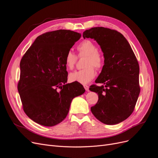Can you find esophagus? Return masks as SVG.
Instances as JSON below:
<instances>
[{"instance_id": "esophagus-1", "label": "esophagus", "mask_w": 158, "mask_h": 158, "mask_svg": "<svg viewBox=\"0 0 158 158\" xmlns=\"http://www.w3.org/2000/svg\"><path fill=\"white\" fill-rule=\"evenodd\" d=\"M83 86H84L85 89L86 91H89V86L86 85H83Z\"/></svg>"}]
</instances>
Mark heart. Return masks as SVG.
I'll return each instance as SVG.
<instances>
[{
  "label": "heart",
  "mask_w": 158,
  "mask_h": 158,
  "mask_svg": "<svg viewBox=\"0 0 158 158\" xmlns=\"http://www.w3.org/2000/svg\"><path fill=\"white\" fill-rule=\"evenodd\" d=\"M79 56H86L84 61V68L70 73L69 80L72 82H78L86 84L94 78L95 68L100 69L103 66L104 60L102 55L98 51L97 45L90 40H85L77 45ZM78 57L72 51H69L64 58V64L67 69L74 68L77 62Z\"/></svg>",
  "instance_id": "obj_1"
}]
</instances>
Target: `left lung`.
<instances>
[{
	"mask_svg": "<svg viewBox=\"0 0 158 158\" xmlns=\"http://www.w3.org/2000/svg\"><path fill=\"white\" fill-rule=\"evenodd\" d=\"M84 38L94 39L103 52L104 65L90 90L98 93V101L90 109L102 123L113 125L131 114L140 93L139 66L125 37L119 32L105 27L85 31Z\"/></svg>",
	"mask_w": 158,
	"mask_h": 158,
	"instance_id": "left-lung-1",
	"label": "left lung"
}]
</instances>
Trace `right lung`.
<instances>
[{"mask_svg":"<svg viewBox=\"0 0 158 158\" xmlns=\"http://www.w3.org/2000/svg\"><path fill=\"white\" fill-rule=\"evenodd\" d=\"M81 36L69 30L40 35L23 56L17 89L25 114L36 123L53 126L66 117L73 99L85 90L68 83L64 64L67 52Z\"/></svg>","mask_w":158,"mask_h":158,"instance_id":"obj_1","label":"right lung"}]
</instances>
